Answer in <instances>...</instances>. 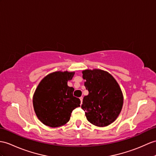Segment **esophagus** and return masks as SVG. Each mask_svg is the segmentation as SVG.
Segmentation results:
<instances>
[{
	"instance_id": "1",
	"label": "esophagus",
	"mask_w": 156,
	"mask_h": 156,
	"mask_svg": "<svg viewBox=\"0 0 156 156\" xmlns=\"http://www.w3.org/2000/svg\"><path fill=\"white\" fill-rule=\"evenodd\" d=\"M79 98H80V100H81V104H82V102H83V97H81Z\"/></svg>"
}]
</instances>
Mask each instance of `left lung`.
Instances as JSON below:
<instances>
[{
	"instance_id": "left-lung-1",
	"label": "left lung",
	"mask_w": 156,
	"mask_h": 156,
	"mask_svg": "<svg viewBox=\"0 0 156 156\" xmlns=\"http://www.w3.org/2000/svg\"><path fill=\"white\" fill-rule=\"evenodd\" d=\"M83 78L89 91L81 105L87 120L100 127L111 124L119 115L123 105L118 83L111 74L100 69L83 71Z\"/></svg>"
}]
</instances>
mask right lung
Here are the masks:
<instances>
[{"mask_svg": "<svg viewBox=\"0 0 156 156\" xmlns=\"http://www.w3.org/2000/svg\"><path fill=\"white\" fill-rule=\"evenodd\" d=\"M74 72H54L45 77L34 94L33 105L41 122L50 127L66 124L81 101L73 96L74 88L67 85Z\"/></svg>", "mask_w": 156, "mask_h": 156, "instance_id": "add662e5", "label": "right lung"}]
</instances>
